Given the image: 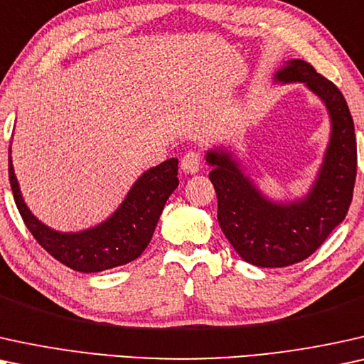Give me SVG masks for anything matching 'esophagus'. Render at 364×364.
Returning <instances> with one entry per match:
<instances>
[{
    "instance_id": "obj_1",
    "label": "esophagus",
    "mask_w": 364,
    "mask_h": 364,
    "mask_svg": "<svg viewBox=\"0 0 364 364\" xmlns=\"http://www.w3.org/2000/svg\"><path fill=\"white\" fill-rule=\"evenodd\" d=\"M201 169V156L198 151H188L181 159V171L185 174H196Z\"/></svg>"
}]
</instances>
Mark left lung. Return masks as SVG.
<instances>
[{"mask_svg": "<svg viewBox=\"0 0 364 364\" xmlns=\"http://www.w3.org/2000/svg\"><path fill=\"white\" fill-rule=\"evenodd\" d=\"M273 81L303 83L328 111L329 141L309 190L294 200H273L230 146L205 154L221 230L236 253L259 268H284L311 256L346 218L356 179L355 124L341 91L303 60L284 61Z\"/></svg>", "mask_w": 364, "mask_h": 364, "instance_id": "left-lung-1", "label": "left lung"}]
</instances>
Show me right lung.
<instances>
[{"instance_id":"add662e5","label":"right lung","mask_w":364,"mask_h":364,"mask_svg":"<svg viewBox=\"0 0 364 364\" xmlns=\"http://www.w3.org/2000/svg\"><path fill=\"white\" fill-rule=\"evenodd\" d=\"M8 171L14 203L24 225L53 258L80 273H98L141 256L153 238L168 198L179 185L178 159L169 158L141 173L121 205L105 221L81 231H56L38 220L24 203L14 174L11 146Z\"/></svg>"}]
</instances>
